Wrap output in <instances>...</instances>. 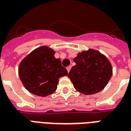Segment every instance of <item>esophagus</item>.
Segmentation results:
<instances>
[{
	"instance_id": "esophagus-1",
	"label": "esophagus",
	"mask_w": 131,
	"mask_h": 131,
	"mask_svg": "<svg viewBox=\"0 0 131 131\" xmlns=\"http://www.w3.org/2000/svg\"><path fill=\"white\" fill-rule=\"evenodd\" d=\"M70 69H71V66H68V68H67V70H68V73H69Z\"/></svg>"
}]
</instances>
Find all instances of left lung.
I'll use <instances>...</instances> for the list:
<instances>
[{"label": "left lung", "mask_w": 131, "mask_h": 131, "mask_svg": "<svg viewBox=\"0 0 131 131\" xmlns=\"http://www.w3.org/2000/svg\"><path fill=\"white\" fill-rule=\"evenodd\" d=\"M73 61L76 65L71 68L68 77L77 91L93 95L106 86L113 74V67L105 55L90 48L79 52Z\"/></svg>", "instance_id": "1"}]
</instances>
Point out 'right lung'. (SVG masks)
Here are the masks:
<instances>
[{"label": "right lung", "instance_id": "add662e5", "mask_svg": "<svg viewBox=\"0 0 131 131\" xmlns=\"http://www.w3.org/2000/svg\"><path fill=\"white\" fill-rule=\"evenodd\" d=\"M54 54L48 46H40L20 61L19 78L30 93L40 97L51 95L57 90L60 77L68 76L67 70Z\"/></svg>", "mask_w": 131, "mask_h": 131}]
</instances>
